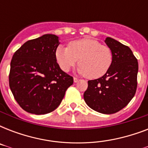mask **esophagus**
I'll list each match as a JSON object with an SVG mask.
<instances>
[{
	"instance_id": "1",
	"label": "esophagus",
	"mask_w": 148,
	"mask_h": 148,
	"mask_svg": "<svg viewBox=\"0 0 148 148\" xmlns=\"http://www.w3.org/2000/svg\"><path fill=\"white\" fill-rule=\"evenodd\" d=\"M79 81V79L78 78H77V77H74V83H77V81Z\"/></svg>"
}]
</instances>
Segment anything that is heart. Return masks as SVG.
<instances>
[{"mask_svg":"<svg viewBox=\"0 0 148 148\" xmlns=\"http://www.w3.org/2000/svg\"><path fill=\"white\" fill-rule=\"evenodd\" d=\"M55 58L60 69L68 72L79 60L77 73L88 78L103 76L111 67L113 53L106 45L90 38H83L69 43L68 47L59 45L56 48Z\"/></svg>","mask_w":148,"mask_h":148,"instance_id":"heart-1","label":"heart"}]
</instances>
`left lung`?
<instances>
[{
	"label": "left lung",
	"mask_w": 148,
	"mask_h": 148,
	"mask_svg": "<svg viewBox=\"0 0 148 148\" xmlns=\"http://www.w3.org/2000/svg\"><path fill=\"white\" fill-rule=\"evenodd\" d=\"M104 42L112 51V64L103 76L88 81L84 99L93 110L110 114L126 107L135 95L138 63L129 47L109 37Z\"/></svg>",
	"instance_id": "left-lung-1"
}]
</instances>
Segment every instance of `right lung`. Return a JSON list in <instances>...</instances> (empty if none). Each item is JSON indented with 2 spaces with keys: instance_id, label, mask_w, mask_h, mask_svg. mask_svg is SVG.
Returning a JSON list of instances; mask_svg holds the SVG:
<instances>
[{
  "instance_id": "1",
  "label": "right lung",
  "mask_w": 148,
  "mask_h": 148,
  "mask_svg": "<svg viewBox=\"0 0 148 148\" xmlns=\"http://www.w3.org/2000/svg\"><path fill=\"white\" fill-rule=\"evenodd\" d=\"M59 37L44 34L27 41L13 55L9 85L27 112L45 114L60 105L74 79L60 69L55 58Z\"/></svg>"
}]
</instances>
